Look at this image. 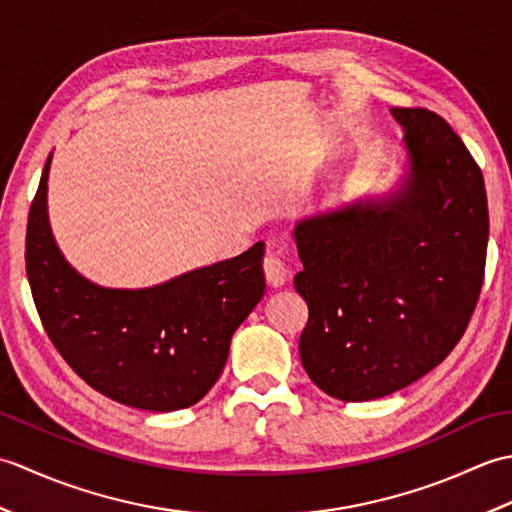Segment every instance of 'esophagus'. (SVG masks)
<instances>
[{
  "instance_id": "obj_1",
  "label": "esophagus",
  "mask_w": 512,
  "mask_h": 512,
  "mask_svg": "<svg viewBox=\"0 0 512 512\" xmlns=\"http://www.w3.org/2000/svg\"><path fill=\"white\" fill-rule=\"evenodd\" d=\"M264 275H266L268 284L275 286V288L284 286L286 279H288V270H286L284 262H281V259L275 253H270V250H268V255L264 257Z\"/></svg>"
}]
</instances>
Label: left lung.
<instances>
[{
	"label": "left lung",
	"mask_w": 512,
	"mask_h": 512,
	"mask_svg": "<svg viewBox=\"0 0 512 512\" xmlns=\"http://www.w3.org/2000/svg\"><path fill=\"white\" fill-rule=\"evenodd\" d=\"M407 176L295 226L308 303L299 354L312 383L345 402L383 398L440 365L480 299L488 204L482 169L442 116L391 107Z\"/></svg>",
	"instance_id": "1"
}]
</instances>
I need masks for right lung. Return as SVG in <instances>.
<instances>
[{
  "instance_id": "add662e5",
  "label": "right lung",
  "mask_w": 512,
  "mask_h": 512,
  "mask_svg": "<svg viewBox=\"0 0 512 512\" xmlns=\"http://www.w3.org/2000/svg\"><path fill=\"white\" fill-rule=\"evenodd\" d=\"M50 160L28 213L26 273L52 345L85 383L121 405H195L220 378L235 330L264 297V242L151 288L96 286L65 262L52 237Z\"/></svg>"
}]
</instances>
